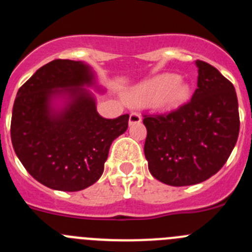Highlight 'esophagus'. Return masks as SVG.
I'll return each instance as SVG.
<instances>
[{
    "label": "esophagus",
    "mask_w": 252,
    "mask_h": 252,
    "mask_svg": "<svg viewBox=\"0 0 252 252\" xmlns=\"http://www.w3.org/2000/svg\"><path fill=\"white\" fill-rule=\"evenodd\" d=\"M141 121V115L139 112H131L130 113V119H128V124H139Z\"/></svg>",
    "instance_id": "34e87169"
}]
</instances>
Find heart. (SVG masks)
I'll list each match as a JSON object with an SVG mask.
<instances>
[{"label":"heart","instance_id":"b5f03b06","mask_svg":"<svg viewBox=\"0 0 252 252\" xmlns=\"http://www.w3.org/2000/svg\"><path fill=\"white\" fill-rule=\"evenodd\" d=\"M189 95L188 84L174 74H161L133 88L128 94L132 104H146L157 101L164 110H173L183 103Z\"/></svg>","mask_w":252,"mask_h":252}]
</instances>
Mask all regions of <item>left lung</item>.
Here are the masks:
<instances>
[{
	"label": "left lung",
	"mask_w": 252,
	"mask_h": 252,
	"mask_svg": "<svg viewBox=\"0 0 252 252\" xmlns=\"http://www.w3.org/2000/svg\"><path fill=\"white\" fill-rule=\"evenodd\" d=\"M197 90L190 101L164 115H144V153L161 183L193 186L215 175L230 158L240 131L233 84L211 64L197 60Z\"/></svg>",
	"instance_id": "obj_1"
}]
</instances>
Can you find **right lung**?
Instances as JSON below:
<instances>
[{
  "mask_svg": "<svg viewBox=\"0 0 252 252\" xmlns=\"http://www.w3.org/2000/svg\"><path fill=\"white\" fill-rule=\"evenodd\" d=\"M94 75L87 64L55 59L20 87L13 103L11 141L31 177L55 190L78 192L101 178L110 146L127 130L128 115L103 119L82 86ZM62 96L57 110L51 102Z\"/></svg>",
  "mask_w": 252,
  "mask_h": 252,
  "instance_id": "1",
  "label": "right lung"
}]
</instances>
